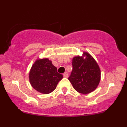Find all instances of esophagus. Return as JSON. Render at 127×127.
<instances>
[{"label":"esophagus","mask_w":127,"mask_h":127,"mask_svg":"<svg viewBox=\"0 0 127 127\" xmlns=\"http://www.w3.org/2000/svg\"><path fill=\"white\" fill-rule=\"evenodd\" d=\"M63 76L64 77H68V73L67 72H65V73H64V74H63Z\"/></svg>","instance_id":"obj_1"}]
</instances>
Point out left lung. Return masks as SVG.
Returning <instances> with one entry per match:
<instances>
[{"mask_svg":"<svg viewBox=\"0 0 127 127\" xmlns=\"http://www.w3.org/2000/svg\"><path fill=\"white\" fill-rule=\"evenodd\" d=\"M72 66L73 70L68 80L76 91L88 94L96 89L100 80V70L91 55L85 52L83 57H74Z\"/></svg>","mask_w":127,"mask_h":127,"instance_id":"8db88e82","label":"left lung"}]
</instances>
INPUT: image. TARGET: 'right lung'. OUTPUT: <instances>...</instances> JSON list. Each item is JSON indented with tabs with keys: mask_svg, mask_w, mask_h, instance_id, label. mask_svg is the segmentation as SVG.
<instances>
[{
	"mask_svg": "<svg viewBox=\"0 0 127 127\" xmlns=\"http://www.w3.org/2000/svg\"><path fill=\"white\" fill-rule=\"evenodd\" d=\"M63 77L48 59L37 60L32 66L29 75L32 88L44 94H50L56 89Z\"/></svg>",
	"mask_w": 127,
	"mask_h": 127,
	"instance_id": "obj_1",
	"label": "right lung"
}]
</instances>
